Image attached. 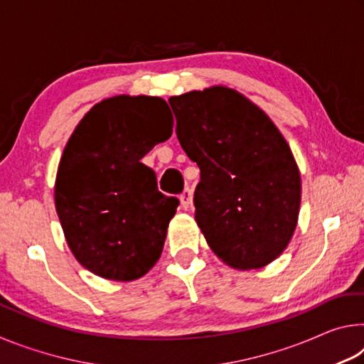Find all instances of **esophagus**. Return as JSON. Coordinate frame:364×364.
Returning <instances> with one entry per match:
<instances>
[{"mask_svg":"<svg viewBox=\"0 0 364 364\" xmlns=\"http://www.w3.org/2000/svg\"><path fill=\"white\" fill-rule=\"evenodd\" d=\"M180 200H181V205H183V208H188L193 205V191H191L189 188H186L181 193V196H180Z\"/></svg>","mask_w":364,"mask_h":364,"instance_id":"34e87169","label":"esophagus"}]
</instances>
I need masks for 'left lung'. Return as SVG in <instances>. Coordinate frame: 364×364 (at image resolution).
I'll list each match as a JSON object with an SVG mask.
<instances>
[{"instance_id": "left-lung-1", "label": "left lung", "mask_w": 364, "mask_h": 364, "mask_svg": "<svg viewBox=\"0 0 364 364\" xmlns=\"http://www.w3.org/2000/svg\"><path fill=\"white\" fill-rule=\"evenodd\" d=\"M176 136L200 168L196 221L207 244L239 269L267 267L291 241L300 173L269 117L226 86L171 96Z\"/></svg>"}]
</instances>
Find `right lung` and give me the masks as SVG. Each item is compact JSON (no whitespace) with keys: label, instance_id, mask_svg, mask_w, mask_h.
Listing matches in <instances>:
<instances>
[{"label":"right lung","instance_id":"obj_1","mask_svg":"<svg viewBox=\"0 0 364 364\" xmlns=\"http://www.w3.org/2000/svg\"><path fill=\"white\" fill-rule=\"evenodd\" d=\"M171 132L162 97L115 96L96 104L72 133L54 202L72 254L91 273L133 281L159 260L180 200L160 193L141 159Z\"/></svg>","mask_w":364,"mask_h":364}]
</instances>
